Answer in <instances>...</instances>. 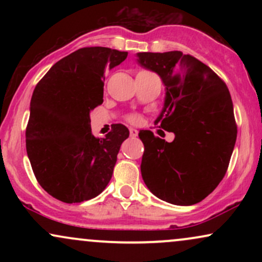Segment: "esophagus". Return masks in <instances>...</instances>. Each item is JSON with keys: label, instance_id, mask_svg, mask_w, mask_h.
<instances>
[{"label": "esophagus", "instance_id": "esophagus-1", "mask_svg": "<svg viewBox=\"0 0 262 262\" xmlns=\"http://www.w3.org/2000/svg\"><path fill=\"white\" fill-rule=\"evenodd\" d=\"M129 134H130V137H132V138L138 137V130H137V129L130 128V129H129Z\"/></svg>", "mask_w": 262, "mask_h": 262}]
</instances>
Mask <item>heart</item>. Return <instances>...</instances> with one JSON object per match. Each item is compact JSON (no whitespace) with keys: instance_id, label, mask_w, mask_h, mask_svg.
<instances>
[{"instance_id":"obj_1","label":"heart","mask_w":262,"mask_h":262,"mask_svg":"<svg viewBox=\"0 0 262 262\" xmlns=\"http://www.w3.org/2000/svg\"><path fill=\"white\" fill-rule=\"evenodd\" d=\"M127 119H128V121H129V122H135V119H137V118H135V117H134V116H129Z\"/></svg>"}]
</instances>
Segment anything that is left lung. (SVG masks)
Returning <instances> with one entry per match:
<instances>
[{
	"label": "left lung",
	"mask_w": 262,
	"mask_h": 262,
	"mask_svg": "<svg viewBox=\"0 0 262 262\" xmlns=\"http://www.w3.org/2000/svg\"><path fill=\"white\" fill-rule=\"evenodd\" d=\"M138 58L166 86L164 110L155 123L175 133L167 143L152 132H139L144 144L141 176L165 202L196 204L223 180L235 145L229 90L209 66L189 54L139 53Z\"/></svg>",
	"instance_id": "1"
}]
</instances>
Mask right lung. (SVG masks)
I'll use <instances>...</instances> for the list:
<instances>
[{
	"label": "right lung",
	"mask_w": 262,
	"mask_h": 262,
	"mask_svg": "<svg viewBox=\"0 0 262 262\" xmlns=\"http://www.w3.org/2000/svg\"><path fill=\"white\" fill-rule=\"evenodd\" d=\"M127 55L111 48H81L54 64L35 86L26 128L27 154L39 185L61 202L91 200L112 179L129 130L114 124L106 138H96L90 112L103 102L106 69Z\"/></svg>",
	"instance_id": "add662e5"
}]
</instances>
